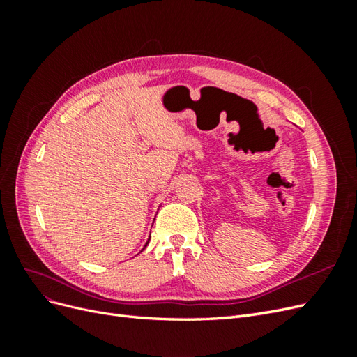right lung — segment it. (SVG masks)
Here are the masks:
<instances>
[{
	"label": "right lung",
	"instance_id": "obj_1",
	"mask_svg": "<svg viewBox=\"0 0 357 357\" xmlns=\"http://www.w3.org/2000/svg\"><path fill=\"white\" fill-rule=\"evenodd\" d=\"M149 240H150V238H149ZM147 243H149V241H147ZM147 243H146V245H147ZM146 245H144V247H146Z\"/></svg>",
	"mask_w": 357,
	"mask_h": 357
}]
</instances>
